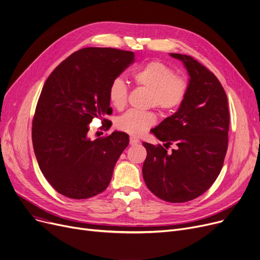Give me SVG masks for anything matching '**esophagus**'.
I'll return each instance as SVG.
<instances>
[{"mask_svg":"<svg viewBox=\"0 0 260 260\" xmlns=\"http://www.w3.org/2000/svg\"><path fill=\"white\" fill-rule=\"evenodd\" d=\"M140 142V140L138 139V138H136V137H131L129 138V144L131 145H136V144H138Z\"/></svg>","mask_w":260,"mask_h":260,"instance_id":"obj_1","label":"esophagus"}]
</instances>
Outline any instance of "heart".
Here are the masks:
<instances>
[{
  "mask_svg": "<svg viewBox=\"0 0 260 260\" xmlns=\"http://www.w3.org/2000/svg\"><path fill=\"white\" fill-rule=\"evenodd\" d=\"M133 80L149 92L147 106L159 109L162 113L177 111L185 101L188 93V81L176 75L174 69L158 60L149 61L133 74ZM128 89L123 79L115 78L109 88L111 105L122 110L127 103ZM157 122V117L151 111L140 112L131 110L116 120L119 131L133 136H140Z\"/></svg>",
  "mask_w": 260,
  "mask_h": 260,
  "instance_id": "heart-1",
  "label": "heart"
}]
</instances>
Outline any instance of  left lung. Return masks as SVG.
<instances>
[{"mask_svg": "<svg viewBox=\"0 0 260 260\" xmlns=\"http://www.w3.org/2000/svg\"><path fill=\"white\" fill-rule=\"evenodd\" d=\"M184 62L188 93L178 112L151 133L162 142H143L147 157L143 179L150 191L169 203L194 200L217 179L228 149V98L217 77L189 55L170 53ZM174 144L176 148L167 153Z\"/></svg>", "mask_w": 260, "mask_h": 260, "instance_id": "left-lung-1", "label": "left lung"}]
</instances>
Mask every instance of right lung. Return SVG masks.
<instances>
[{
    "mask_svg": "<svg viewBox=\"0 0 260 260\" xmlns=\"http://www.w3.org/2000/svg\"><path fill=\"white\" fill-rule=\"evenodd\" d=\"M134 59L131 51L83 48L46 80L32 120V143L43 175L60 194L83 200L108 188L128 136L114 132L91 140L88 125L112 114L110 84Z\"/></svg>",
    "mask_w": 260,
    "mask_h": 260,
    "instance_id": "add662e5",
    "label": "right lung"
}]
</instances>
